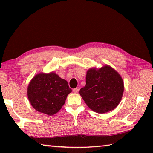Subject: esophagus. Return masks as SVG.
Instances as JSON below:
<instances>
[{
  "label": "esophagus",
  "mask_w": 153,
  "mask_h": 153,
  "mask_svg": "<svg viewBox=\"0 0 153 153\" xmlns=\"http://www.w3.org/2000/svg\"><path fill=\"white\" fill-rule=\"evenodd\" d=\"M73 92H74V93H78V92H79V88H78V87H76V88L74 89H73Z\"/></svg>",
  "instance_id": "obj_1"
}]
</instances>
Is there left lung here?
Wrapping results in <instances>:
<instances>
[{"mask_svg":"<svg viewBox=\"0 0 153 153\" xmlns=\"http://www.w3.org/2000/svg\"><path fill=\"white\" fill-rule=\"evenodd\" d=\"M123 93L121 76L108 66L87 71L86 85L79 91L86 105L94 112L100 114L114 109L121 100Z\"/></svg>","mask_w":153,"mask_h":153,"instance_id":"obj_1","label":"left lung"}]
</instances>
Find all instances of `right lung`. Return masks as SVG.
<instances>
[{
  "label": "right lung",
  "mask_w": 153,
  "mask_h": 153,
  "mask_svg": "<svg viewBox=\"0 0 153 153\" xmlns=\"http://www.w3.org/2000/svg\"><path fill=\"white\" fill-rule=\"evenodd\" d=\"M71 92L66 81L55 73H41L29 84L27 97L35 110L52 116L59 111Z\"/></svg>",
  "instance_id": "add662e5"
}]
</instances>
